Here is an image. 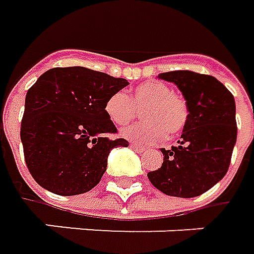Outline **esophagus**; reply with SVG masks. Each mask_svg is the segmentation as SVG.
I'll return each instance as SVG.
<instances>
[{
  "label": "esophagus",
  "instance_id": "esophagus-1",
  "mask_svg": "<svg viewBox=\"0 0 254 254\" xmlns=\"http://www.w3.org/2000/svg\"><path fill=\"white\" fill-rule=\"evenodd\" d=\"M130 147H132V149H134L136 150V151H144V150H146V147H144V146H141V144H137V143H130Z\"/></svg>",
  "mask_w": 254,
  "mask_h": 254
}]
</instances>
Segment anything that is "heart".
Here are the masks:
<instances>
[{"label": "heart", "mask_w": 254, "mask_h": 254, "mask_svg": "<svg viewBox=\"0 0 254 254\" xmlns=\"http://www.w3.org/2000/svg\"><path fill=\"white\" fill-rule=\"evenodd\" d=\"M143 121L122 130V136L140 143H158L168 133H178L185 127L189 117L186 100L160 80L139 84L130 94L117 91L105 101V114L117 127H125L141 110Z\"/></svg>", "instance_id": "b5f03b06"}]
</instances>
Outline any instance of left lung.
<instances>
[{"label": "left lung", "instance_id": "obj_1", "mask_svg": "<svg viewBox=\"0 0 254 254\" xmlns=\"http://www.w3.org/2000/svg\"><path fill=\"white\" fill-rule=\"evenodd\" d=\"M182 91L189 117L178 146L161 149L163 165L147 174L154 188L168 196L196 197L225 177L236 143L235 100L210 75L172 70L158 75Z\"/></svg>", "mask_w": 254, "mask_h": 254}]
</instances>
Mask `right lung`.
I'll return each mask as SVG.
<instances>
[{"instance_id": "right-lung-1", "label": "right lung", "mask_w": 254, "mask_h": 254, "mask_svg": "<svg viewBox=\"0 0 254 254\" xmlns=\"http://www.w3.org/2000/svg\"><path fill=\"white\" fill-rule=\"evenodd\" d=\"M129 82L83 68H53L27 90L20 127L25 161L34 181L60 196L91 190L107 170L117 127L105 101Z\"/></svg>"}]
</instances>
